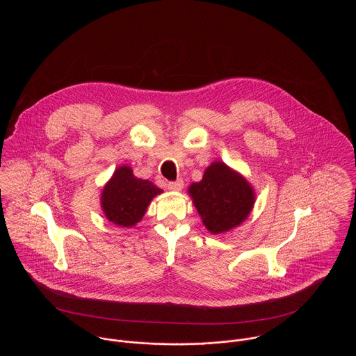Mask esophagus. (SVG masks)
Segmentation results:
<instances>
[{"label":"esophagus","mask_w":356,"mask_h":356,"mask_svg":"<svg viewBox=\"0 0 356 356\" xmlns=\"http://www.w3.org/2000/svg\"><path fill=\"white\" fill-rule=\"evenodd\" d=\"M167 188H168L170 191L179 192V191H182V188H184V181H182V179H177V181H174V182H168Z\"/></svg>","instance_id":"obj_1"}]
</instances>
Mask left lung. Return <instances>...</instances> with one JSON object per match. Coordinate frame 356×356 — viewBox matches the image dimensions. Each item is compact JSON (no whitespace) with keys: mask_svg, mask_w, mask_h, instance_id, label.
Returning a JSON list of instances; mask_svg holds the SVG:
<instances>
[{"mask_svg":"<svg viewBox=\"0 0 356 356\" xmlns=\"http://www.w3.org/2000/svg\"><path fill=\"white\" fill-rule=\"evenodd\" d=\"M189 195L212 234L241 225L252 211L254 192L250 182L223 161H213L200 182L189 186Z\"/></svg>","mask_w":356,"mask_h":356,"instance_id":"obj_1","label":"left lung"}]
</instances>
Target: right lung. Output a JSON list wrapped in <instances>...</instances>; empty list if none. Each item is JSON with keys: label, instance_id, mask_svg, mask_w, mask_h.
<instances>
[{"label": "right lung", "instance_id": "add662e5", "mask_svg": "<svg viewBox=\"0 0 356 356\" xmlns=\"http://www.w3.org/2000/svg\"><path fill=\"white\" fill-rule=\"evenodd\" d=\"M161 192L151 181L134 177L129 165H122L102 189V212L118 226H134L145 215L153 197Z\"/></svg>", "mask_w": 356, "mask_h": 356}]
</instances>
